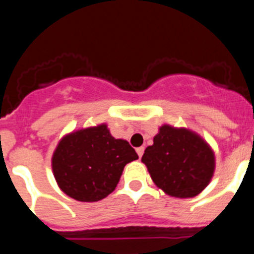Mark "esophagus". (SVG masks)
I'll return each instance as SVG.
<instances>
[{"label":"esophagus","instance_id":"34e87169","mask_svg":"<svg viewBox=\"0 0 254 254\" xmlns=\"http://www.w3.org/2000/svg\"><path fill=\"white\" fill-rule=\"evenodd\" d=\"M136 151H137V155H138V158H141V156H142L143 155V151H145V147H137V149H136Z\"/></svg>","mask_w":254,"mask_h":254}]
</instances>
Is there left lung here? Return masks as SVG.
Instances as JSON below:
<instances>
[{
  "mask_svg": "<svg viewBox=\"0 0 254 254\" xmlns=\"http://www.w3.org/2000/svg\"><path fill=\"white\" fill-rule=\"evenodd\" d=\"M152 182L172 197L201 193L215 170V155L201 136L187 128L164 125L142 155Z\"/></svg>",
  "mask_w": 254,
  "mask_h": 254,
  "instance_id": "1",
  "label": "left lung"
}]
</instances>
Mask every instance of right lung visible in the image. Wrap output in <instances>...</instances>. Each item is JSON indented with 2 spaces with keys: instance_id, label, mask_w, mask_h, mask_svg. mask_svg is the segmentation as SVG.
Segmentation results:
<instances>
[{
  "instance_id": "1",
  "label": "right lung",
  "mask_w": 254,
  "mask_h": 254,
  "mask_svg": "<svg viewBox=\"0 0 254 254\" xmlns=\"http://www.w3.org/2000/svg\"><path fill=\"white\" fill-rule=\"evenodd\" d=\"M136 159L133 147L126 140L114 138L103 123L66 134L53 152L52 169L67 196L95 202L116 190L126 164Z\"/></svg>"
}]
</instances>
